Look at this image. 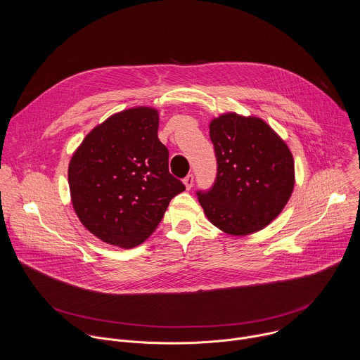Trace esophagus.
<instances>
[{"mask_svg": "<svg viewBox=\"0 0 360 360\" xmlns=\"http://www.w3.org/2000/svg\"><path fill=\"white\" fill-rule=\"evenodd\" d=\"M184 185H185V188H186L188 191L192 188V185H193V175H192V174H189V175L184 179Z\"/></svg>", "mask_w": 360, "mask_h": 360, "instance_id": "1", "label": "esophagus"}]
</instances>
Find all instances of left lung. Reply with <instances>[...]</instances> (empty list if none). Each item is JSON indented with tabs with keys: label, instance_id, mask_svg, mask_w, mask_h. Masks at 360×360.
Instances as JSON below:
<instances>
[{
	"label": "left lung",
	"instance_id": "8db88e82",
	"mask_svg": "<svg viewBox=\"0 0 360 360\" xmlns=\"http://www.w3.org/2000/svg\"><path fill=\"white\" fill-rule=\"evenodd\" d=\"M209 136L217 176L209 192H198L207 220L229 236L264 229L292 195L291 150L263 118L234 111L212 118Z\"/></svg>",
	"mask_w": 360,
	"mask_h": 360
}]
</instances>
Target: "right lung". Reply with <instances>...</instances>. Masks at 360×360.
<instances>
[{"instance_id":"obj_1","label":"right lung","mask_w":360,"mask_h":360,"mask_svg":"<svg viewBox=\"0 0 360 360\" xmlns=\"http://www.w3.org/2000/svg\"><path fill=\"white\" fill-rule=\"evenodd\" d=\"M158 124L160 112L150 105L114 112L70 158L68 181L75 213L107 245H141L158 227L171 199L185 191L169 174Z\"/></svg>"}]
</instances>
